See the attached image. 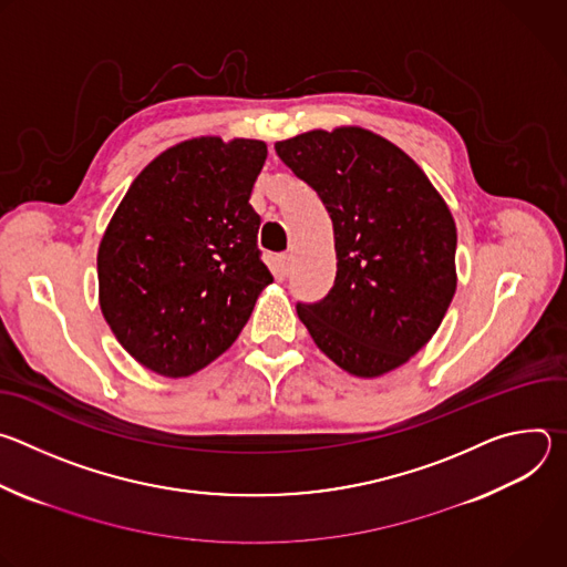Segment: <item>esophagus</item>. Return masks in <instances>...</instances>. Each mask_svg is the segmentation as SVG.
Wrapping results in <instances>:
<instances>
[{
	"instance_id": "esophagus-1",
	"label": "esophagus",
	"mask_w": 567,
	"mask_h": 567,
	"mask_svg": "<svg viewBox=\"0 0 567 567\" xmlns=\"http://www.w3.org/2000/svg\"><path fill=\"white\" fill-rule=\"evenodd\" d=\"M278 271L280 276H287L291 271V256H278Z\"/></svg>"
}]
</instances>
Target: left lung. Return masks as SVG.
Returning <instances> with one entry per match:
<instances>
[{
  "mask_svg": "<svg viewBox=\"0 0 567 567\" xmlns=\"http://www.w3.org/2000/svg\"><path fill=\"white\" fill-rule=\"evenodd\" d=\"M276 152L334 226V287L320 302H298V318L354 377L403 365L433 339L457 287L446 202L406 152L363 127L311 130Z\"/></svg>",
  "mask_w": 567,
  "mask_h": 567,
  "instance_id": "8db88e82",
  "label": "left lung"
}]
</instances>
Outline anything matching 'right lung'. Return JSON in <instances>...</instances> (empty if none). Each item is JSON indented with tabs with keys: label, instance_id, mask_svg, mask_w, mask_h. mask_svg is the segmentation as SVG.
Wrapping results in <instances>:
<instances>
[{
	"label": "right lung",
	"instance_id": "add662e5",
	"mask_svg": "<svg viewBox=\"0 0 567 567\" xmlns=\"http://www.w3.org/2000/svg\"><path fill=\"white\" fill-rule=\"evenodd\" d=\"M267 143L199 136L138 173L99 247L101 311L118 343L161 377L226 352L274 276L249 197Z\"/></svg>",
	"mask_w": 567,
	"mask_h": 567
}]
</instances>
